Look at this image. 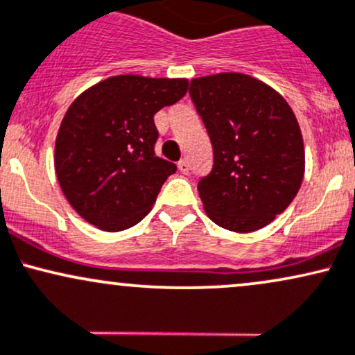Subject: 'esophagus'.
I'll return each instance as SVG.
<instances>
[{"label":"esophagus","mask_w":355,"mask_h":355,"mask_svg":"<svg viewBox=\"0 0 355 355\" xmlns=\"http://www.w3.org/2000/svg\"><path fill=\"white\" fill-rule=\"evenodd\" d=\"M178 167H179V171H181L182 174H188L189 173V162L186 161V159H181V161L178 162Z\"/></svg>","instance_id":"obj_1"}]
</instances>
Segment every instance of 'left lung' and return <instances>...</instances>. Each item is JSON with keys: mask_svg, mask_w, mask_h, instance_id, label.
<instances>
[{"mask_svg": "<svg viewBox=\"0 0 355 355\" xmlns=\"http://www.w3.org/2000/svg\"><path fill=\"white\" fill-rule=\"evenodd\" d=\"M191 101L213 144V169L198 182L208 216L250 233L284 213L300 189L304 141L280 94L243 73L191 80Z\"/></svg>", "mask_w": 355, "mask_h": 355, "instance_id": "8db88e82", "label": "left lung"}]
</instances>
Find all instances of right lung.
<instances>
[{"label": "right lung", "instance_id": "obj_1", "mask_svg": "<svg viewBox=\"0 0 355 355\" xmlns=\"http://www.w3.org/2000/svg\"><path fill=\"white\" fill-rule=\"evenodd\" d=\"M186 78L110 77L67 110L55 144V171L71 208L103 231L137 225L178 171L156 156L154 114L181 101Z\"/></svg>", "mask_w": 355, "mask_h": 355}]
</instances>
